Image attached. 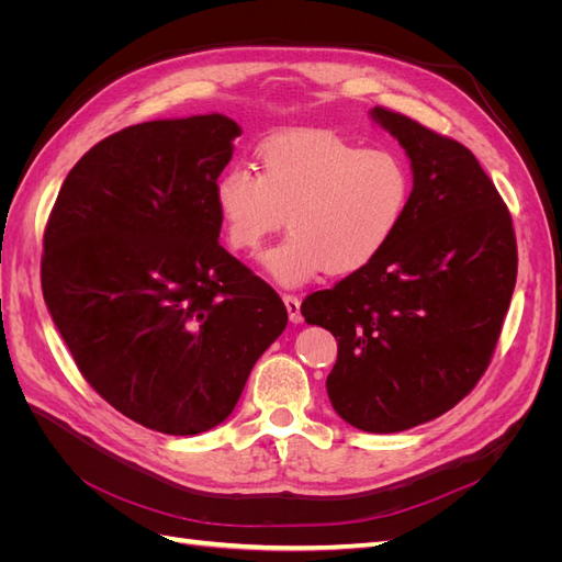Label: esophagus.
Here are the masks:
<instances>
[{
  "instance_id": "1",
  "label": "esophagus",
  "mask_w": 562,
  "mask_h": 562,
  "mask_svg": "<svg viewBox=\"0 0 562 562\" xmlns=\"http://www.w3.org/2000/svg\"><path fill=\"white\" fill-rule=\"evenodd\" d=\"M283 304L288 310V318H291L293 323H300L302 321V314H300V297L293 295V293H283Z\"/></svg>"
}]
</instances>
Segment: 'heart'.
I'll return each mask as SVG.
<instances>
[{
  "instance_id": "b5f03b06",
  "label": "heart",
  "mask_w": 562,
  "mask_h": 562,
  "mask_svg": "<svg viewBox=\"0 0 562 562\" xmlns=\"http://www.w3.org/2000/svg\"><path fill=\"white\" fill-rule=\"evenodd\" d=\"M260 166V173L229 166L215 182V206L239 252L258 250L288 215L293 232L265 255L281 285L307 283L323 269H363L391 244L411 206V166L394 149L297 131L267 140Z\"/></svg>"
}]
</instances>
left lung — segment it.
<instances>
[{"label": "left lung", "instance_id": "obj_1", "mask_svg": "<svg viewBox=\"0 0 562 562\" xmlns=\"http://www.w3.org/2000/svg\"><path fill=\"white\" fill-rule=\"evenodd\" d=\"M372 119L398 138L413 196L391 244L302 316L337 339L326 380L335 413L370 434L436 419L479 384L512 304L518 248L495 182L462 143L401 112Z\"/></svg>", "mask_w": 562, "mask_h": 562}]
</instances>
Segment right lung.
Listing matches in <instances>:
<instances>
[{"instance_id": "add662e5", "label": "right lung", "mask_w": 562, "mask_h": 562, "mask_svg": "<svg viewBox=\"0 0 562 562\" xmlns=\"http://www.w3.org/2000/svg\"><path fill=\"white\" fill-rule=\"evenodd\" d=\"M239 133L223 114L112 133L67 173L44 229V300L83 380L168 436L225 422L288 323L217 241L215 182Z\"/></svg>"}]
</instances>
